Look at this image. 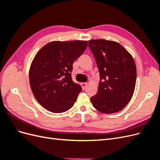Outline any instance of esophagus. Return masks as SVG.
I'll return each mask as SVG.
<instances>
[{"mask_svg": "<svg viewBox=\"0 0 160 160\" xmlns=\"http://www.w3.org/2000/svg\"><path fill=\"white\" fill-rule=\"evenodd\" d=\"M87 86H88V83H81V87H82V89L83 90H85L87 88Z\"/></svg>", "mask_w": 160, "mask_h": 160, "instance_id": "esophagus-1", "label": "esophagus"}]
</instances>
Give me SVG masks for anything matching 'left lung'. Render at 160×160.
<instances>
[{"label": "left lung", "instance_id": "8db88e82", "mask_svg": "<svg viewBox=\"0 0 160 160\" xmlns=\"http://www.w3.org/2000/svg\"><path fill=\"white\" fill-rule=\"evenodd\" d=\"M89 47L100 74L98 91L91 98L92 105L103 113L118 112L129 102L134 93L137 71L133 58L115 41L89 40Z\"/></svg>", "mask_w": 160, "mask_h": 160}]
</instances>
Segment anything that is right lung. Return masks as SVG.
I'll return each instance as SVG.
<instances>
[{
    "mask_svg": "<svg viewBox=\"0 0 160 160\" xmlns=\"http://www.w3.org/2000/svg\"><path fill=\"white\" fill-rule=\"evenodd\" d=\"M87 47V41H52L34 57L30 86L37 101L48 111L63 113L73 106L82 88L72 80V63Z\"/></svg>",
    "mask_w": 160,
    "mask_h": 160,
    "instance_id": "right-lung-1",
    "label": "right lung"
}]
</instances>
